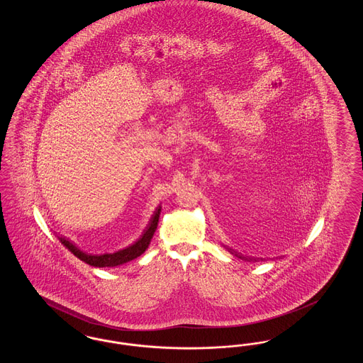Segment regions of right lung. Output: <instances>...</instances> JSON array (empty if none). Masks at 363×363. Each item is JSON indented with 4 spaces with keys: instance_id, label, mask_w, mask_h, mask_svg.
Instances as JSON below:
<instances>
[{
    "instance_id": "right-lung-1",
    "label": "right lung",
    "mask_w": 363,
    "mask_h": 363,
    "mask_svg": "<svg viewBox=\"0 0 363 363\" xmlns=\"http://www.w3.org/2000/svg\"><path fill=\"white\" fill-rule=\"evenodd\" d=\"M160 211H162V207L156 208L155 213L152 215L150 225H147V228L144 230V234L138 238V241L135 242L133 245L128 246L126 249H122V250H118V252H116V253L88 255V253L82 252L77 246H74V245H73L72 242L68 241L67 238L58 237V240H60L61 243H62L69 252H72L77 259L84 261V262L92 265V267H99V268H104V267H117V265H121V264H125V262H128V261L138 259V256H141V255L147 250L150 242H151L152 237H154L156 227H157Z\"/></svg>"
}]
</instances>
